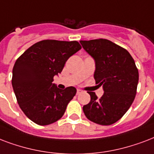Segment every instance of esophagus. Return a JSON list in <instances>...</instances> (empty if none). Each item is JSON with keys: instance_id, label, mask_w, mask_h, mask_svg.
I'll use <instances>...</instances> for the list:
<instances>
[{"instance_id": "1", "label": "esophagus", "mask_w": 154, "mask_h": 154, "mask_svg": "<svg viewBox=\"0 0 154 154\" xmlns=\"http://www.w3.org/2000/svg\"><path fill=\"white\" fill-rule=\"evenodd\" d=\"M82 91L81 90H77V94H82Z\"/></svg>"}]
</instances>
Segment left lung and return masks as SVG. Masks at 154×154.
<instances>
[{
	"instance_id": "1",
	"label": "left lung",
	"mask_w": 154,
	"mask_h": 154,
	"mask_svg": "<svg viewBox=\"0 0 154 154\" xmlns=\"http://www.w3.org/2000/svg\"><path fill=\"white\" fill-rule=\"evenodd\" d=\"M80 43L94 60V77L104 91L100 98L89 92L90 102L83 106L84 114L98 124H115L128 111L137 94L139 73L134 60L126 49L107 39Z\"/></svg>"
}]
</instances>
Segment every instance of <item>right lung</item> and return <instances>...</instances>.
Instances as JSON below:
<instances>
[{
  "instance_id": "right-lung-1",
  "label": "right lung",
  "mask_w": 154,
  "mask_h": 154,
  "mask_svg": "<svg viewBox=\"0 0 154 154\" xmlns=\"http://www.w3.org/2000/svg\"><path fill=\"white\" fill-rule=\"evenodd\" d=\"M81 48L77 41L48 39L35 43L16 60L12 85L20 108L31 121L48 125L64 116L77 90H60L52 83L53 77Z\"/></svg>"
}]
</instances>
